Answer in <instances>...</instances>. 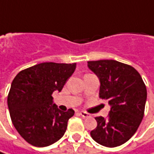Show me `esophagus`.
Instances as JSON below:
<instances>
[{
    "mask_svg": "<svg viewBox=\"0 0 154 154\" xmlns=\"http://www.w3.org/2000/svg\"><path fill=\"white\" fill-rule=\"evenodd\" d=\"M79 114H80L83 118H90V117H91V115H90L89 113L85 112H80Z\"/></svg>",
    "mask_w": 154,
    "mask_h": 154,
    "instance_id": "esophagus-1",
    "label": "esophagus"
}]
</instances>
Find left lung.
Segmentation results:
<instances>
[{"label": "left lung", "mask_w": 154, "mask_h": 154, "mask_svg": "<svg viewBox=\"0 0 154 154\" xmlns=\"http://www.w3.org/2000/svg\"><path fill=\"white\" fill-rule=\"evenodd\" d=\"M88 67L99 78V97L111 106L107 118L96 117L97 125L91 136L104 146H121L133 136L144 117L146 85L133 67L115 60L89 61Z\"/></svg>", "instance_id": "obj_1"}]
</instances>
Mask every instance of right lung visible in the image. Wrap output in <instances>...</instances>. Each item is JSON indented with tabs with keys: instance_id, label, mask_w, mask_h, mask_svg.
<instances>
[{
	"instance_id": "obj_1",
	"label": "right lung",
	"mask_w": 154,
	"mask_h": 154,
	"mask_svg": "<svg viewBox=\"0 0 154 154\" xmlns=\"http://www.w3.org/2000/svg\"><path fill=\"white\" fill-rule=\"evenodd\" d=\"M76 63H42L20 71L8 96V106L14 128L34 146H48L59 140L75 112L60 111L52 94L61 91L73 74Z\"/></svg>"
}]
</instances>
